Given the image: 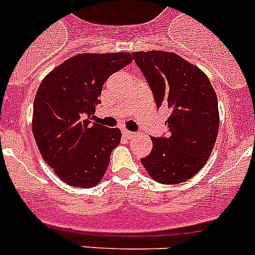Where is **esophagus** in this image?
<instances>
[{"label":"esophagus","mask_w":255,"mask_h":255,"mask_svg":"<svg viewBox=\"0 0 255 255\" xmlns=\"http://www.w3.org/2000/svg\"><path fill=\"white\" fill-rule=\"evenodd\" d=\"M123 132H124V136H126V138H132V136H135V132H132V131H129V130H123Z\"/></svg>","instance_id":"34e87169"}]
</instances>
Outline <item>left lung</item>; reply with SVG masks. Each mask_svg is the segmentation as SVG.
<instances>
[{
    "label": "left lung",
    "mask_w": 255,
    "mask_h": 255,
    "mask_svg": "<svg viewBox=\"0 0 255 255\" xmlns=\"http://www.w3.org/2000/svg\"><path fill=\"white\" fill-rule=\"evenodd\" d=\"M152 88L157 107L166 106L168 134L152 138V152L141 159L148 175L167 185L185 182L208 161L217 140L220 112L208 76L176 53L132 52Z\"/></svg>",
    "instance_id": "obj_1"
}]
</instances>
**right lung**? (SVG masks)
<instances>
[{
	"instance_id": "right-lung-1",
	"label": "right lung",
	"mask_w": 255,
	"mask_h": 255,
	"mask_svg": "<svg viewBox=\"0 0 255 255\" xmlns=\"http://www.w3.org/2000/svg\"><path fill=\"white\" fill-rule=\"evenodd\" d=\"M131 61L128 52L80 53L40 83L33 106V134L44 162L67 185L92 188L105 176L121 131L93 124L91 116L106 80Z\"/></svg>"
}]
</instances>
